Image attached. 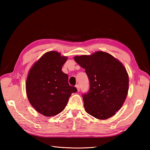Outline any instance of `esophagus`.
I'll return each mask as SVG.
<instances>
[{
    "instance_id": "esophagus-1",
    "label": "esophagus",
    "mask_w": 150,
    "mask_h": 150,
    "mask_svg": "<svg viewBox=\"0 0 150 150\" xmlns=\"http://www.w3.org/2000/svg\"><path fill=\"white\" fill-rule=\"evenodd\" d=\"M76 88H77V90H78V91L79 92V91H80V86H79V84H76Z\"/></svg>"
}]
</instances>
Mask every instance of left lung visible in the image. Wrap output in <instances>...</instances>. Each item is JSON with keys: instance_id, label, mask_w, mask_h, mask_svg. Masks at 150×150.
Here are the masks:
<instances>
[{"instance_id": "obj_1", "label": "left lung", "mask_w": 150, "mask_h": 150, "mask_svg": "<svg viewBox=\"0 0 150 150\" xmlns=\"http://www.w3.org/2000/svg\"><path fill=\"white\" fill-rule=\"evenodd\" d=\"M85 69L89 89L83 94L88 114L99 120L115 115L123 104L128 91L129 78L124 66L110 54L98 51L90 56H75Z\"/></svg>"}]
</instances>
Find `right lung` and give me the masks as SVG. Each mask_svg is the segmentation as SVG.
<instances>
[{
    "label": "right lung",
    "instance_id": "add662e5",
    "mask_svg": "<svg viewBox=\"0 0 150 150\" xmlns=\"http://www.w3.org/2000/svg\"><path fill=\"white\" fill-rule=\"evenodd\" d=\"M67 57L50 51L40 57L29 71L26 93L35 110L46 116H52L65 108L77 89L68 83V76L62 71Z\"/></svg>",
    "mask_w": 150,
    "mask_h": 150
}]
</instances>
